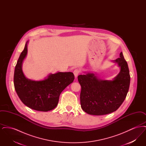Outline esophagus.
Returning <instances> with one entry per match:
<instances>
[{
    "label": "esophagus",
    "mask_w": 146,
    "mask_h": 146,
    "mask_svg": "<svg viewBox=\"0 0 146 146\" xmlns=\"http://www.w3.org/2000/svg\"><path fill=\"white\" fill-rule=\"evenodd\" d=\"M80 72H81V70L80 69H78V68H77V69H76V70H74V72H73V73H74V76L76 77L78 76V74L80 73Z\"/></svg>",
    "instance_id": "34e87169"
}]
</instances>
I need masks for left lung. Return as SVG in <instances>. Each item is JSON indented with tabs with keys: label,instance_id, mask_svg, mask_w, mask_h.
<instances>
[{
	"label": "left lung",
	"instance_id": "obj_1",
	"mask_svg": "<svg viewBox=\"0 0 146 146\" xmlns=\"http://www.w3.org/2000/svg\"><path fill=\"white\" fill-rule=\"evenodd\" d=\"M114 61L121 70L113 80L98 79L94 73L78 76L82 88L80 104L86 113L95 115L110 114L117 111L125 100L130 83L128 65L122 52Z\"/></svg>",
	"mask_w": 146,
	"mask_h": 146
}]
</instances>
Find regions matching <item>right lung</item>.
Masks as SVG:
<instances>
[{"label":"right lung","mask_w":146,"mask_h":146,"mask_svg":"<svg viewBox=\"0 0 146 146\" xmlns=\"http://www.w3.org/2000/svg\"><path fill=\"white\" fill-rule=\"evenodd\" d=\"M27 53V42L15 66V89L23 104L29 108L38 111H51L57 106L61 93L73 82L74 76L72 72H58L41 81L28 79L22 70V62Z\"/></svg>","instance_id":"1"}]
</instances>
